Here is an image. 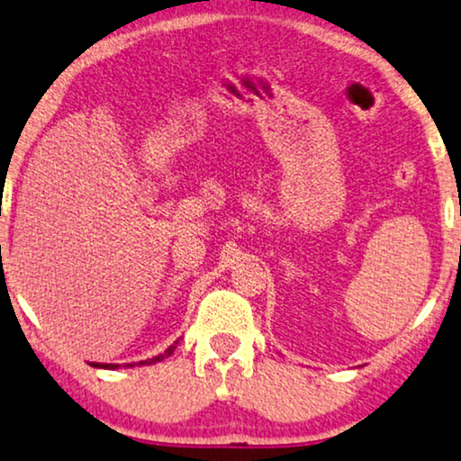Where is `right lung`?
Here are the masks:
<instances>
[{"label":"right lung","mask_w":461,"mask_h":461,"mask_svg":"<svg viewBox=\"0 0 461 461\" xmlns=\"http://www.w3.org/2000/svg\"><path fill=\"white\" fill-rule=\"evenodd\" d=\"M176 345H178V340L174 342V345L167 347L166 351H163L161 355H157V357L147 359V361H138V364H140V366H142V364H155V361H161L163 357H170V355L174 353V348H176ZM91 366H95V368H106V370H114V368H116V364H91ZM127 366H136V364H127Z\"/></svg>","instance_id":"1"}]
</instances>
